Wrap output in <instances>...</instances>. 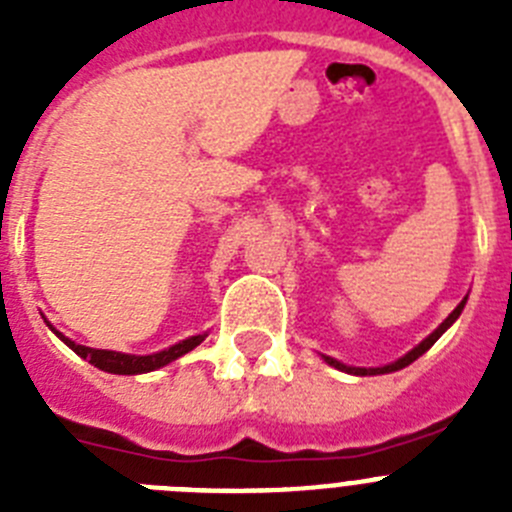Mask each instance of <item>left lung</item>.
I'll return each mask as SVG.
<instances>
[{"label": "left lung", "mask_w": 512, "mask_h": 512, "mask_svg": "<svg viewBox=\"0 0 512 512\" xmlns=\"http://www.w3.org/2000/svg\"><path fill=\"white\" fill-rule=\"evenodd\" d=\"M464 305H467V297H464V300H461L459 305L454 307V312H451L449 318L443 320V323L438 325L436 330H433L431 336H425L423 341L418 343V346L410 348L408 354L400 356V359L392 361V364H384V366H369V369H366V366H348V364H343V361L333 359V356H325V354H320V356H323L325 364L336 366V369H341V372H346V374H356V377H374V374H392V372H400V369H405V366H408V364H413L415 359H420V356H423L425 351H428V348H431L433 343H436L438 338H441L443 333H446V330H449L451 325L456 323V318H459V315H461V310H464Z\"/></svg>", "instance_id": "1"}]
</instances>
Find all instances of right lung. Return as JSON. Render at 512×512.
Returning <instances> with one entry per match:
<instances>
[{
	"label": "right lung",
	"mask_w": 512,
	"mask_h": 512,
	"mask_svg": "<svg viewBox=\"0 0 512 512\" xmlns=\"http://www.w3.org/2000/svg\"><path fill=\"white\" fill-rule=\"evenodd\" d=\"M45 323H48V320H45ZM48 328H51L53 333H56V336L61 338V341L66 343L71 351H74V354H79L81 359H87L89 364H94L97 369H102V372H110V374H128V377H133V374L156 372V369L171 364V361H176L179 356L189 354L192 348H197L207 338V333H200V336L184 338V341L174 343V346L164 348V351H156V354L138 356V354H122V351H107V348L81 346V343L71 341V338H66L63 333H58L51 323H48Z\"/></svg>",
	"instance_id": "add662e5"
}]
</instances>
